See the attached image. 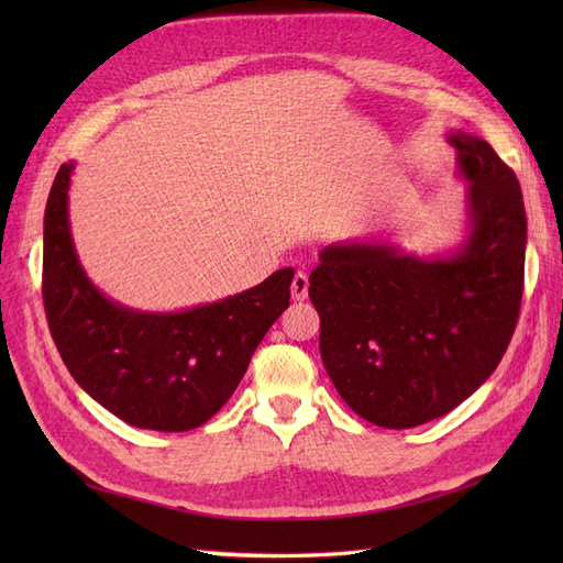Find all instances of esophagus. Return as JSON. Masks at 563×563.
Here are the masks:
<instances>
[{"label": "esophagus", "instance_id": "esophagus-1", "mask_svg": "<svg viewBox=\"0 0 563 563\" xmlns=\"http://www.w3.org/2000/svg\"><path fill=\"white\" fill-rule=\"evenodd\" d=\"M307 290H309V278L305 271H297L295 278H292V285H290V292H292V300H305L307 297Z\"/></svg>", "mask_w": 563, "mask_h": 563}]
</instances>
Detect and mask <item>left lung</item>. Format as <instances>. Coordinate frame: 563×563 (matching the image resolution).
Listing matches in <instances>:
<instances>
[{
  "label": "left lung",
  "mask_w": 563,
  "mask_h": 563,
  "mask_svg": "<svg viewBox=\"0 0 563 563\" xmlns=\"http://www.w3.org/2000/svg\"><path fill=\"white\" fill-rule=\"evenodd\" d=\"M448 142L470 184V236L454 254L331 244L309 275L333 387L382 428L428 423L472 397L518 324L528 242L520 184L486 140L452 133Z\"/></svg>",
  "instance_id": "8db88e82"
}]
</instances>
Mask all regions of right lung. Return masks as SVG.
Returning <instances> with one entry per match:
<instances>
[{"instance_id":"add662e5","label":"right lung","mask_w":563,"mask_h":563,"mask_svg":"<svg viewBox=\"0 0 563 563\" xmlns=\"http://www.w3.org/2000/svg\"><path fill=\"white\" fill-rule=\"evenodd\" d=\"M63 164L45 206L43 305L51 336L77 385L125 423L181 433L218 413L251 355L290 305L292 268L227 300L150 314L118 305L87 278L71 244Z\"/></svg>"}]
</instances>
